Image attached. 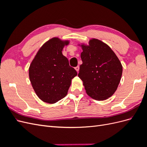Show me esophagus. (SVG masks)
Segmentation results:
<instances>
[{
    "mask_svg": "<svg viewBox=\"0 0 147 147\" xmlns=\"http://www.w3.org/2000/svg\"><path fill=\"white\" fill-rule=\"evenodd\" d=\"M75 70H77V72H78V71H79V69H80V67H79V66L78 65V66H77V67H75Z\"/></svg>",
    "mask_w": 147,
    "mask_h": 147,
    "instance_id": "esophagus-1",
    "label": "esophagus"
}]
</instances>
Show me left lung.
Instances as JSON below:
<instances>
[{
    "mask_svg": "<svg viewBox=\"0 0 147 147\" xmlns=\"http://www.w3.org/2000/svg\"><path fill=\"white\" fill-rule=\"evenodd\" d=\"M78 76L83 82L88 96L97 100L112 96L117 90L122 75L119 60L107 45L92 39L90 45H82Z\"/></svg>",
    "mask_w": 147,
    "mask_h": 147,
    "instance_id": "obj_1",
    "label": "left lung"
}]
</instances>
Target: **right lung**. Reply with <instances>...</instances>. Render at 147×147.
Here are the masks:
<instances>
[{"instance_id": "right-lung-1", "label": "right lung", "mask_w": 147, "mask_h": 147, "mask_svg": "<svg viewBox=\"0 0 147 147\" xmlns=\"http://www.w3.org/2000/svg\"><path fill=\"white\" fill-rule=\"evenodd\" d=\"M68 41L51 38L40 48L31 63L30 81L38 97L43 102L54 104L66 96L71 80L77 72L70 67L62 51Z\"/></svg>"}]
</instances>
